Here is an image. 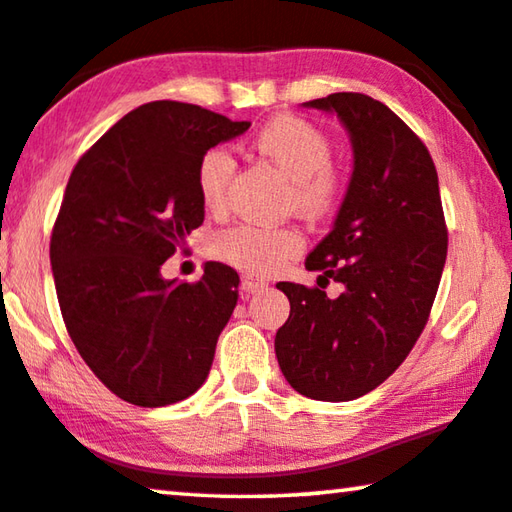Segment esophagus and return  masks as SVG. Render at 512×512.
Segmentation results:
<instances>
[{
    "label": "esophagus",
    "instance_id": "esophagus-1",
    "mask_svg": "<svg viewBox=\"0 0 512 512\" xmlns=\"http://www.w3.org/2000/svg\"><path fill=\"white\" fill-rule=\"evenodd\" d=\"M266 287H269V282H266L264 278H259V275H243L241 278V289L246 291V294H257V291H264Z\"/></svg>",
    "mask_w": 512,
    "mask_h": 512
}]
</instances>
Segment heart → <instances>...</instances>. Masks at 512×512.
Listing matches in <instances>:
<instances>
[{
	"mask_svg": "<svg viewBox=\"0 0 512 512\" xmlns=\"http://www.w3.org/2000/svg\"><path fill=\"white\" fill-rule=\"evenodd\" d=\"M255 148L291 180V202L300 212L323 216L337 207L346 189L342 170L332 166V141L321 127L298 116H278L259 127ZM234 159L223 148H209L196 166V189L209 212H223L230 198ZM296 227L237 225L218 232L212 255L246 273H271L303 250Z\"/></svg>",
	"mask_w": 512,
	"mask_h": 512,
	"instance_id": "heart-1",
	"label": "heart"
}]
</instances>
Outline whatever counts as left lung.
<instances>
[{
  "instance_id": "left-lung-1",
  "label": "left lung",
  "mask_w": 512,
  "mask_h": 512,
  "mask_svg": "<svg viewBox=\"0 0 512 512\" xmlns=\"http://www.w3.org/2000/svg\"><path fill=\"white\" fill-rule=\"evenodd\" d=\"M305 107L332 111L353 143V175L335 225L305 266L342 282L337 298L278 282L291 305L275 335L287 383L316 401H353L401 367L424 330L446 262V223L431 152L362 93H332Z\"/></svg>"
}]
</instances>
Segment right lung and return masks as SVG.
<instances>
[{"label": "right lung", "mask_w": 512, "mask_h": 512, "mask_svg": "<svg viewBox=\"0 0 512 512\" xmlns=\"http://www.w3.org/2000/svg\"><path fill=\"white\" fill-rule=\"evenodd\" d=\"M248 127L198 104L150 102L72 168L50 241L56 296L79 355L127 403H177L212 369L239 275L207 262L198 282L175 285L161 264L205 221L200 157Z\"/></svg>", "instance_id": "right-lung-1"}]
</instances>
